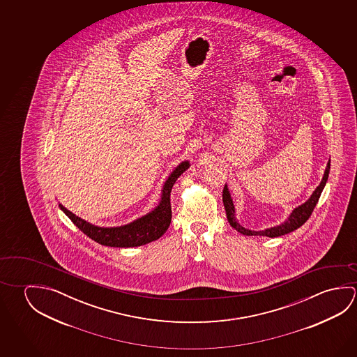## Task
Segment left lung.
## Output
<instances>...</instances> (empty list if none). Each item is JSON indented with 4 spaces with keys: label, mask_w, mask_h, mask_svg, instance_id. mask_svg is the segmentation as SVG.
Returning a JSON list of instances; mask_svg holds the SVG:
<instances>
[{
    "label": "left lung",
    "mask_w": 357,
    "mask_h": 357,
    "mask_svg": "<svg viewBox=\"0 0 357 357\" xmlns=\"http://www.w3.org/2000/svg\"><path fill=\"white\" fill-rule=\"evenodd\" d=\"M328 173H330V163H328V168L325 170V174L322 176L321 183L320 185L316 188L315 192L310 197L309 200L304 203L303 205L298 206L295 211H292L291 215L287 219V222L281 224L279 227H274V228L266 229L264 231H252L248 229L243 228L239 222H236L234 215V205H233V200L230 198L229 194L228 187L225 185L222 189V202H224V206H225V211H227V216H228L229 222L230 225L238 230L239 233L243 235H261V236H269V238H276V236H281V235L291 233L294 230L300 228L305 222L309 219L312 211L315 209L316 204L319 202V198L321 195L322 189L325 187L326 181H328Z\"/></svg>",
    "instance_id": "8db88e82"
}]
</instances>
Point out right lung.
I'll return each instance as SVG.
<instances>
[{
    "instance_id": "1",
    "label": "right lung",
    "mask_w": 357,
    "mask_h": 357,
    "mask_svg": "<svg viewBox=\"0 0 357 357\" xmlns=\"http://www.w3.org/2000/svg\"><path fill=\"white\" fill-rule=\"evenodd\" d=\"M188 168H189V163L183 162L170 174L168 181L164 184L162 200L152 213L124 227L98 228L89 222H84L83 219L75 215L70 211H67L63 205L59 204V206L77 228L87 235L88 238L97 241L98 244L114 246V248L144 245L151 241L159 239L167 231V229L169 228L170 220H172V206H170L172 187L174 185L179 176H181Z\"/></svg>"
}]
</instances>
